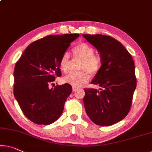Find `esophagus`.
I'll return each instance as SVG.
<instances>
[{"instance_id":"34e87169","label":"esophagus","mask_w":152,"mask_h":152,"mask_svg":"<svg viewBox=\"0 0 152 152\" xmlns=\"http://www.w3.org/2000/svg\"><path fill=\"white\" fill-rule=\"evenodd\" d=\"M77 89H78L77 88H75V87H73V92H75L76 90H77Z\"/></svg>"}]
</instances>
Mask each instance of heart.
<instances>
[{
  "label": "heart",
  "mask_w": 152,
  "mask_h": 152,
  "mask_svg": "<svg viewBox=\"0 0 152 152\" xmlns=\"http://www.w3.org/2000/svg\"><path fill=\"white\" fill-rule=\"evenodd\" d=\"M75 57L81 59L79 69L84 71L71 72L66 75L62 79L64 83H68L73 87L79 88L87 83L90 79V75H95L100 68V59L96 55H94V50L89 44L84 43H79L73 49ZM70 56L67 52L62 54L59 62V66L63 72H67L69 70ZM87 70L88 72H86Z\"/></svg>",
  "instance_id": "1"
}]
</instances>
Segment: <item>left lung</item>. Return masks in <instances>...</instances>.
Masks as SVG:
<instances>
[{"label":"left lung","mask_w":152,"mask_h":152,"mask_svg":"<svg viewBox=\"0 0 152 152\" xmlns=\"http://www.w3.org/2000/svg\"><path fill=\"white\" fill-rule=\"evenodd\" d=\"M96 48L101 66L91 83L99 90L85 89L86 113L96 124L105 126L120 122L129 112L137 86L134 64L120 42L102 34H83Z\"/></svg>","instance_id":"8db88e82"}]
</instances>
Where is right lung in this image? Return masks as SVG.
Masks as SVG:
<instances>
[{"label": "right lung", "instance_id": "right-lung-1", "mask_svg": "<svg viewBox=\"0 0 152 152\" xmlns=\"http://www.w3.org/2000/svg\"><path fill=\"white\" fill-rule=\"evenodd\" d=\"M79 34H53L27 47L14 69L13 94L25 116L32 122L48 125L62 115L72 92L68 83L50 88L62 75L60 58Z\"/></svg>", "mask_w": 152, "mask_h": 152}]
</instances>
